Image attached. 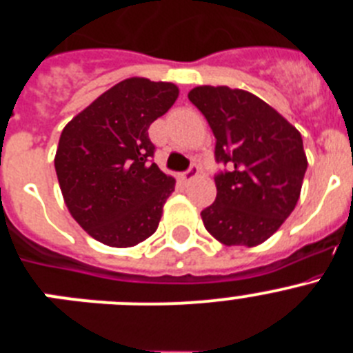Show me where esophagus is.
Segmentation results:
<instances>
[{
  "label": "esophagus",
  "mask_w": 353,
  "mask_h": 353,
  "mask_svg": "<svg viewBox=\"0 0 353 353\" xmlns=\"http://www.w3.org/2000/svg\"><path fill=\"white\" fill-rule=\"evenodd\" d=\"M198 174H199V168L196 166V164H192L189 170L183 171V173H182V180H183V182H191L192 179H196V176H198Z\"/></svg>",
  "instance_id": "obj_1"
}]
</instances>
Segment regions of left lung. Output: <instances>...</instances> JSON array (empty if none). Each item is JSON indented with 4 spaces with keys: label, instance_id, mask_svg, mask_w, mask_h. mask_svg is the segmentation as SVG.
I'll return each instance as SVG.
<instances>
[{
    "label": "left lung",
    "instance_id": "left-lung-1",
    "mask_svg": "<svg viewBox=\"0 0 353 353\" xmlns=\"http://www.w3.org/2000/svg\"><path fill=\"white\" fill-rule=\"evenodd\" d=\"M189 101L215 138L217 196L201 212L205 228L224 245H258L293 212L307 170L301 132L252 93L198 86Z\"/></svg>",
    "mask_w": 353,
    "mask_h": 353
}]
</instances>
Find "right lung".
I'll return each instance as SVG.
<instances>
[{
  "mask_svg": "<svg viewBox=\"0 0 353 353\" xmlns=\"http://www.w3.org/2000/svg\"><path fill=\"white\" fill-rule=\"evenodd\" d=\"M179 97L171 83L130 77L72 118L60 136L54 168L65 203L84 232L111 248L154 235L174 179L152 159V121Z\"/></svg>",
  "mask_w": 353,
  "mask_h": 353,
  "instance_id": "add662e5",
  "label": "right lung"
}]
</instances>
